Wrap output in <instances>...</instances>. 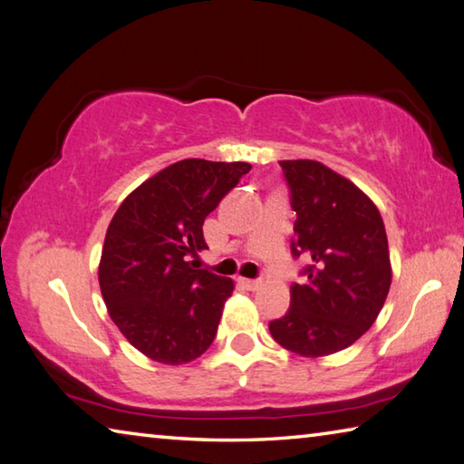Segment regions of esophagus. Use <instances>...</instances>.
I'll return each mask as SVG.
<instances>
[{
    "label": "esophagus",
    "instance_id": "34e87169",
    "mask_svg": "<svg viewBox=\"0 0 464 464\" xmlns=\"http://www.w3.org/2000/svg\"><path fill=\"white\" fill-rule=\"evenodd\" d=\"M240 283H242V287H246L250 291L261 285V281H258V279H240Z\"/></svg>",
    "mask_w": 464,
    "mask_h": 464
}]
</instances>
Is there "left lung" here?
<instances>
[{
	"mask_svg": "<svg viewBox=\"0 0 464 464\" xmlns=\"http://www.w3.org/2000/svg\"><path fill=\"white\" fill-rule=\"evenodd\" d=\"M295 211L291 255L305 256L291 305L269 322L271 336L302 356H326L356 343L392 285L383 219L359 187L318 160H281Z\"/></svg>",
	"mask_w": 464,
	"mask_h": 464,
	"instance_id": "left-lung-1",
	"label": "left lung"
}]
</instances>
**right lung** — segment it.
I'll list each match as a JSON object with an SVG mask.
<instances>
[{
	"label": "right lung",
	"mask_w": 464,
	"mask_h": 464,
	"mask_svg": "<svg viewBox=\"0 0 464 464\" xmlns=\"http://www.w3.org/2000/svg\"><path fill=\"white\" fill-rule=\"evenodd\" d=\"M248 162L185 159L162 169L121 201L105 234L100 287L128 343L165 364L195 361L214 343L234 283L195 269L206 248L203 219Z\"/></svg>",
	"instance_id": "obj_1"
}]
</instances>
